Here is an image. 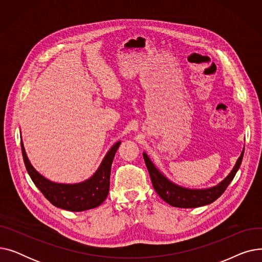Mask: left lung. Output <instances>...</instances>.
Masks as SVG:
<instances>
[{
    "mask_svg": "<svg viewBox=\"0 0 262 262\" xmlns=\"http://www.w3.org/2000/svg\"><path fill=\"white\" fill-rule=\"evenodd\" d=\"M244 154V149L237 160L235 167L231 170L229 175L219 185L208 188V189H187L181 186H177L170 182L168 178L154 166L153 162L143 153V158L146 164L147 171L149 173L150 180H152L153 187L157 194L166 203L170 204L173 207L178 208H195L201 207L213 203L216 199L221 196L230 182L233 180L237 171L239 170L242 158Z\"/></svg>",
    "mask_w": 262,
    "mask_h": 262,
    "instance_id": "left-lung-1",
    "label": "left lung"
}]
</instances>
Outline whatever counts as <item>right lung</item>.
Instances as JSON below:
<instances>
[{
    "label": "right lung",
    "mask_w": 262,
    "mask_h": 262,
    "mask_svg": "<svg viewBox=\"0 0 262 262\" xmlns=\"http://www.w3.org/2000/svg\"><path fill=\"white\" fill-rule=\"evenodd\" d=\"M121 142H117L103 159L100 168L86 182L74 185L53 183L39 174L26 156L21 141L22 156L27 173L46 199L58 208L69 211H84L100 206L107 198L110 185V170Z\"/></svg>",
    "instance_id": "1"
}]
</instances>
